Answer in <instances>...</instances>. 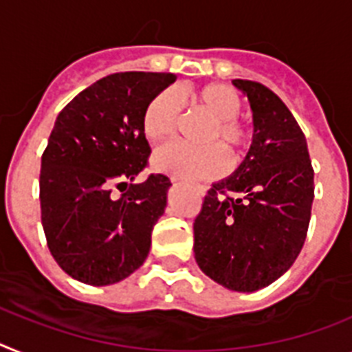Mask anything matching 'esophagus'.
<instances>
[{"instance_id": "esophagus-1", "label": "esophagus", "mask_w": 352, "mask_h": 352, "mask_svg": "<svg viewBox=\"0 0 352 352\" xmlns=\"http://www.w3.org/2000/svg\"><path fill=\"white\" fill-rule=\"evenodd\" d=\"M171 181L177 182V181H179V179H175V177H171ZM193 190L197 191V193H199V195L206 193V188H204V186H200V184H195V186H193Z\"/></svg>"}]
</instances>
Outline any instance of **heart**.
Masks as SVG:
<instances>
[{"label":"heart","instance_id":"obj_1","mask_svg":"<svg viewBox=\"0 0 352 352\" xmlns=\"http://www.w3.org/2000/svg\"><path fill=\"white\" fill-rule=\"evenodd\" d=\"M195 109L211 120V125L200 135L193 148L182 143H170L155 150L153 168L182 179H212L227 170V157L238 164L252 144V131L238 120L243 102L232 87L226 84H209L202 89L186 94ZM182 120V102L177 91L159 93L146 105L143 114V132L150 141H164L175 134Z\"/></svg>","mask_w":352,"mask_h":352}]
</instances>
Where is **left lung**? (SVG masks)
Instances as JSON below:
<instances>
[{
  "mask_svg": "<svg viewBox=\"0 0 352 352\" xmlns=\"http://www.w3.org/2000/svg\"><path fill=\"white\" fill-rule=\"evenodd\" d=\"M254 112V140L240 168L211 186L195 218L200 270L234 292L281 277L308 234L315 197L308 144L290 109L267 85L236 78Z\"/></svg>",
  "mask_w": 352,
  "mask_h": 352,
  "instance_id": "left-lung-1",
  "label": "left lung"
}]
</instances>
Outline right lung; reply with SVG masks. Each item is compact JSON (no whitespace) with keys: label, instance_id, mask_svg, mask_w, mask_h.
<instances>
[{"label":"right lung","instance_id":"obj_1","mask_svg":"<svg viewBox=\"0 0 352 352\" xmlns=\"http://www.w3.org/2000/svg\"><path fill=\"white\" fill-rule=\"evenodd\" d=\"M175 78L146 71L103 76L57 116L41 162V220L53 259L76 281L114 285L148 256L171 182L162 173L134 182L150 157L143 114Z\"/></svg>","mask_w":352,"mask_h":352}]
</instances>
